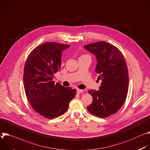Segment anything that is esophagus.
Listing matches in <instances>:
<instances>
[{
  "label": "esophagus",
  "mask_w": 150,
  "mask_h": 150,
  "mask_svg": "<svg viewBox=\"0 0 150 150\" xmlns=\"http://www.w3.org/2000/svg\"><path fill=\"white\" fill-rule=\"evenodd\" d=\"M83 92V91L81 90V89H77V93L78 94H80L81 93H82Z\"/></svg>",
  "instance_id": "1"
}]
</instances>
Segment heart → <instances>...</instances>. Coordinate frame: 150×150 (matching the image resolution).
<instances>
[{
    "label": "heart",
    "mask_w": 150,
    "mask_h": 150,
    "mask_svg": "<svg viewBox=\"0 0 150 150\" xmlns=\"http://www.w3.org/2000/svg\"><path fill=\"white\" fill-rule=\"evenodd\" d=\"M84 56H87V55H82L81 57H84Z\"/></svg>",
    "instance_id": "b5f03b06"
}]
</instances>
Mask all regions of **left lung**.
<instances>
[{"label":"left lung","mask_w":150,"mask_h":150,"mask_svg":"<svg viewBox=\"0 0 150 150\" xmlns=\"http://www.w3.org/2000/svg\"><path fill=\"white\" fill-rule=\"evenodd\" d=\"M84 47L96 56L95 71L102 82L98 91L90 90L93 101L87 107L93 115L107 117L123 105L128 92L129 73L125 58L120 50L106 42L86 45Z\"/></svg>","instance_id":"1"}]
</instances>
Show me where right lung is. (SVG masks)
<instances>
[{
  "label": "right lung",
  "instance_id": "obj_1",
  "mask_svg": "<svg viewBox=\"0 0 150 150\" xmlns=\"http://www.w3.org/2000/svg\"><path fill=\"white\" fill-rule=\"evenodd\" d=\"M70 47L46 42L29 54L24 69V86L31 107L43 117L52 119L65 113L76 90L53 81L60 69L62 52Z\"/></svg>",
  "mask_w": 150,
  "mask_h": 150
}]
</instances>
